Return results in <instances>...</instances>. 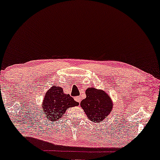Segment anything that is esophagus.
Wrapping results in <instances>:
<instances>
[{
    "label": "esophagus",
    "mask_w": 160,
    "mask_h": 160,
    "mask_svg": "<svg viewBox=\"0 0 160 160\" xmlns=\"http://www.w3.org/2000/svg\"><path fill=\"white\" fill-rule=\"evenodd\" d=\"M74 99H75L76 101H77V102H81V98H80V97H75V98H74Z\"/></svg>",
    "instance_id": "obj_1"
}]
</instances>
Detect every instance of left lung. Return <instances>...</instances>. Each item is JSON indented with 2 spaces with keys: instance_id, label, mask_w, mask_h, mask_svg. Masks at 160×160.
Listing matches in <instances>:
<instances>
[{
  "instance_id": "1",
  "label": "left lung",
  "mask_w": 160,
  "mask_h": 160,
  "mask_svg": "<svg viewBox=\"0 0 160 160\" xmlns=\"http://www.w3.org/2000/svg\"><path fill=\"white\" fill-rule=\"evenodd\" d=\"M87 97L82 100L80 106L87 117L94 122H100L108 117L113 106L111 98L107 92L95 88H87Z\"/></svg>"
}]
</instances>
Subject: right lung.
Here are the masks:
<instances>
[{
    "label": "right lung",
    "mask_w": 160,
    "mask_h": 160,
    "mask_svg": "<svg viewBox=\"0 0 160 160\" xmlns=\"http://www.w3.org/2000/svg\"><path fill=\"white\" fill-rule=\"evenodd\" d=\"M78 106L70 95H66L60 87L52 86L47 92L43 100V113L48 121L56 122L65 114L68 108Z\"/></svg>",
    "instance_id": "1"
}]
</instances>
